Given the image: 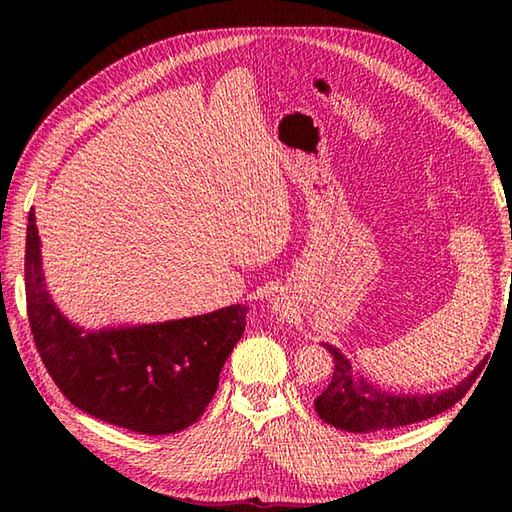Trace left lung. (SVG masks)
Here are the masks:
<instances>
[{
    "label": "left lung",
    "instance_id": "1",
    "mask_svg": "<svg viewBox=\"0 0 512 512\" xmlns=\"http://www.w3.org/2000/svg\"><path fill=\"white\" fill-rule=\"evenodd\" d=\"M323 347L334 356V374L330 385L314 400V409H317L321 420L332 424V427L352 433L405 427V424L438 416V413L451 409L455 402L466 396V391L471 389L477 374L486 365L484 358L473 369L471 376H466L460 385L442 391V394L391 396L374 389L361 376H356L352 363L334 345L325 343Z\"/></svg>",
    "mask_w": 512,
    "mask_h": 512
}]
</instances>
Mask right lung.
<instances>
[{"instance_id":"add662e5","label":"right lung","mask_w":512,"mask_h":512,"mask_svg":"<svg viewBox=\"0 0 512 512\" xmlns=\"http://www.w3.org/2000/svg\"><path fill=\"white\" fill-rule=\"evenodd\" d=\"M26 303L37 352L74 407L145 436L191 427L209 405L220 372L242 339V303L200 317L83 330L54 306L41 268L35 211L26 233Z\"/></svg>"}]
</instances>
